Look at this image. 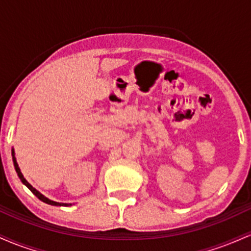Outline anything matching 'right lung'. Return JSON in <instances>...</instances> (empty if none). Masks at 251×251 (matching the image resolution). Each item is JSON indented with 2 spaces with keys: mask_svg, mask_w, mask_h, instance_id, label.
Segmentation results:
<instances>
[{
  "mask_svg": "<svg viewBox=\"0 0 251 251\" xmlns=\"http://www.w3.org/2000/svg\"><path fill=\"white\" fill-rule=\"evenodd\" d=\"M11 155H13V163H14V166H15L16 174H17V176H19V178H20V179H21L22 183H24L25 185L27 186V188L29 189L30 191L33 192V194L36 196L37 198H39L40 201H45V203L50 204V205H55V206H71V205H72L71 203H59V201H51V200H50V198L46 197V196H43L40 191H37V190H36L35 188H33V186H31L29 183H28L27 179H25V178L24 177V175H22L21 170H20V168H19V164H17V162H16V158H15V151H14V149H11Z\"/></svg>",
  "mask_w": 251,
  "mask_h": 251,
  "instance_id": "1",
  "label": "right lung"
}]
</instances>
